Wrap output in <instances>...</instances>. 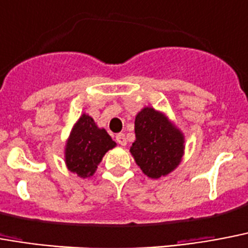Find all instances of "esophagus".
<instances>
[{
    "label": "esophagus",
    "mask_w": 248,
    "mask_h": 248,
    "mask_svg": "<svg viewBox=\"0 0 248 248\" xmlns=\"http://www.w3.org/2000/svg\"><path fill=\"white\" fill-rule=\"evenodd\" d=\"M116 142H118V143L120 144V146H125V144H126L125 136H124V134H123V133L118 134V136H116Z\"/></svg>",
    "instance_id": "esophagus-1"
}]
</instances>
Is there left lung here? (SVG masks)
I'll return each mask as SVG.
<instances>
[{
  "mask_svg": "<svg viewBox=\"0 0 248 248\" xmlns=\"http://www.w3.org/2000/svg\"><path fill=\"white\" fill-rule=\"evenodd\" d=\"M134 133L129 152L144 175L160 179L179 166L186 137L165 112L151 106L140 108L134 120Z\"/></svg>",
  "mask_w": 248,
  "mask_h": 248,
  "instance_id": "8db88e82",
  "label": "left lung"
}]
</instances>
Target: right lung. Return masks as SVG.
I'll return each mask as SVG.
<instances>
[{
    "mask_svg": "<svg viewBox=\"0 0 248 248\" xmlns=\"http://www.w3.org/2000/svg\"><path fill=\"white\" fill-rule=\"evenodd\" d=\"M114 147H116V142L106 129L100 128L92 116L83 112L65 142V165L78 177L90 178L96 173L105 154Z\"/></svg>",
    "mask_w": 248,
    "mask_h": 248,
    "instance_id": "add662e5",
    "label": "right lung"
}]
</instances>
